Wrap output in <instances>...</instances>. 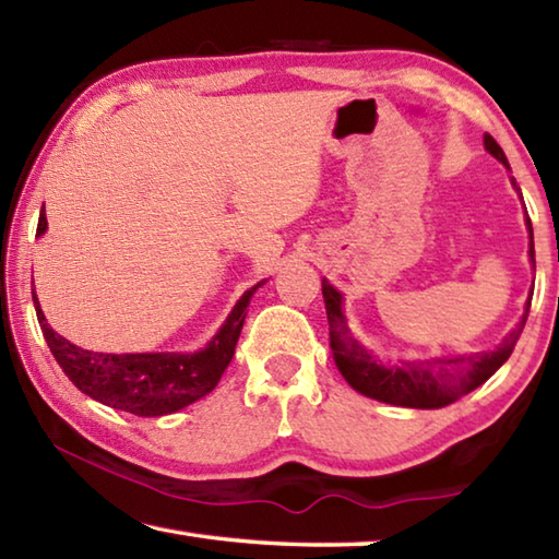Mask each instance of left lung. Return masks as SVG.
<instances>
[{
    "label": "left lung",
    "mask_w": 559,
    "mask_h": 559,
    "mask_svg": "<svg viewBox=\"0 0 559 559\" xmlns=\"http://www.w3.org/2000/svg\"><path fill=\"white\" fill-rule=\"evenodd\" d=\"M484 143L488 153L498 157L500 163L508 167L503 150H500V145L488 135V132L484 135ZM527 229H530V257H533V263H535L533 224H530V219H527ZM323 298H325L328 325H330V349H333L337 370L343 372L347 384L359 394L372 396L377 402L412 406V409H439V406L456 402L459 396L468 394L476 390V386L484 384L488 377L506 362L510 353H513L518 337L523 333V325L530 310V302H527L525 316L520 320V325L493 349V353L433 357V359H421V362L386 367L382 362H377L370 353H365V349L357 345V340L349 335L345 316H343V296H340L328 281H323Z\"/></svg>",
    "instance_id": "1"
}]
</instances>
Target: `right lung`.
<instances>
[{"mask_svg":"<svg viewBox=\"0 0 559 559\" xmlns=\"http://www.w3.org/2000/svg\"><path fill=\"white\" fill-rule=\"evenodd\" d=\"M46 231V214L41 210L36 234ZM261 286V283H259ZM259 286L246 290L226 318L219 333L200 353H140V355H103L71 345L69 340L53 333L39 308L34 293L36 318L41 333L51 347V355L61 365L66 377L100 404L122 409L135 416H165L210 394L229 367L236 343H239L246 306Z\"/></svg>","mask_w":559,"mask_h":559,"instance_id":"1","label":"right lung"}]
</instances>
